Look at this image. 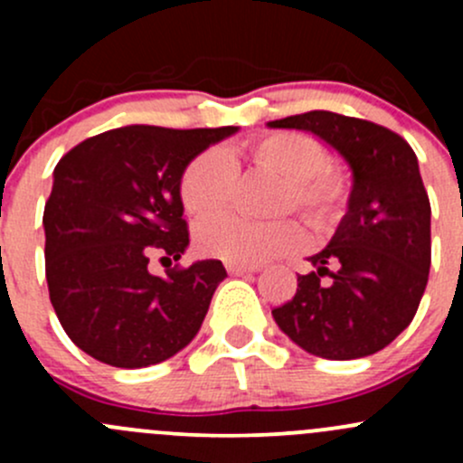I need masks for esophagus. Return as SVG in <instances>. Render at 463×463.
I'll return each instance as SVG.
<instances>
[{
  "label": "esophagus",
  "instance_id": "obj_1",
  "mask_svg": "<svg viewBox=\"0 0 463 463\" xmlns=\"http://www.w3.org/2000/svg\"><path fill=\"white\" fill-rule=\"evenodd\" d=\"M231 275H244V273H258L260 264H226Z\"/></svg>",
  "mask_w": 463,
  "mask_h": 463
}]
</instances>
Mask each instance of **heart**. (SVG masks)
Returning a JSON list of instances; mask_svg holds the SVG:
<instances>
[{
	"mask_svg": "<svg viewBox=\"0 0 463 463\" xmlns=\"http://www.w3.org/2000/svg\"><path fill=\"white\" fill-rule=\"evenodd\" d=\"M246 154L288 181V205L302 210L311 222L325 223L338 214L345 202V181L325 165L326 154L318 141L298 132H275L250 143ZM235 181L237 165L231 154L205 149L184 170L181 202L194 217L214 214L231 202ZM194 240L208 258L258 264L300 249L305 232L296 222L255 223L237 214H214L199 223Z\"/></svg>",
	"mask_w": 463,
	"mask_h": 463,
	"instance_id": "heart-1",
	"label": "heart"
}]
</instances>
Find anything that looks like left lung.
Returning a JSON list of instances; mask_svg holds the SVG:
<instances>
[{
	"label": "left lung",
	"mask_w": 463,
	"mask_h": 463,
	"mask_svg": "<svg viewBox=\"0 0 463 463\" xmlns=\"http://www.w3.org/2000/svg\"><path fill=\"white\" fill-rule=\"evenodd\" d=\"M269 128L311 132L352 170L347 213L273 318L314 356L354 361L381 352L412 322L430 273V202L417 154L392 129L334 111Z\"/></svg>",
	"instance_id": "1"
}]
</instances>
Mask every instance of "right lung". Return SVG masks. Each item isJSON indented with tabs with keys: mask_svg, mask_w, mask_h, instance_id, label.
<instances>
[{
	"mask_svg": "<svg viewBox=\"0 0 463 463\" xmlns=\"http://www.w3.org/2000/svg\"><path fill=\"white\" fill-rule=\"evenodd\" d=\"M237 129L128 125L60 158L42 219L46 282L60 325L91 358L138 370L167 361L197 335L226 278L222 261H194L165 278L147 264L152 253H185L181 176Z\"/></svg>",
	"mask_w": 463,
	"mask_h": 463,
	"instance_id": "obj_1",
	"label": "right lung"
}]
</instances>
